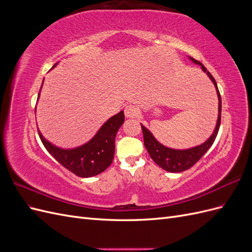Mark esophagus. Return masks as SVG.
Segmentation results:
<instances>
[{"instance_id": "1", "label": "esophagus", "mask_w": 252, "mask_h": 252, "mask_svg": "<svg viewBox=\"0 0 252 252\" xmlns=\"http://www.w3.org/2000/svg\"><path fill=\"white\" fill-rule=\"evenodd\" d=\"M124 112L126 118H135L139 114V108L134 105H128Z\"/></svg>"}]
</instances>
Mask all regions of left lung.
Segmentation results:
<instances>
[{
	"label": "left lung",
	"instance_id": "obj_1",
	"mask_svg": "<svg viewBox=\"0 0 252 252\" xmlns=\"http://www.w3.org/2000/svg\"><path fill=\"white\" fill-rule=\"evenodd\" d=\"M189 60L196 65H200L202 70L208 75V78L211 80L213 85H215L218 98H219V114H218V120H217L215 130H213L212 134L207 139V141H205L201 145H197V146L188 148V149H174V148L165 146V145L161 144L155 138V135L151 133V131L148 128H146L143 124H141L143 135H144V145H145V147H146L150 158L154 159V161L159 167H161V168H163L166 171H169V172L185 171V170L189 169L190 167H192L197 161H199V159L211 147L213 142H215V140L217 138V134L219 132L220 124L222 102H220V91L218 89L217 82L215 79H213L211 73L207 69H206V67L201 62L194 60L191 57H189Z\"/></svg>",
	"mask_w": 252,
	"mask_h": 252
}]
</instances>
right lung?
<instances>
[{
  "instance_id": "obj_1",
  "label": "right lung",
  "mask_w": 252,
  "mask_h": 252,
  "mask_svg": "<svg viewBox=\"0 0 252 252\" xmlns=\"http://www.w3.org/2000/svg\"><path fill=\"white\" fill-rule=\"evenodd\" d=\"M57 65L58 63L52 68ZM39 97L40 93L37 100ZM124 121V111L122 110L106 121L93 139L74 148H61L56 146L55 144L45 139L40 130L39 135L45 148L61 165L78 177L90 178L100 174L112 163L114 149H116L114 145L116 135Z\"/></svg>"
}]
</instances>
